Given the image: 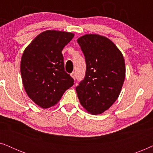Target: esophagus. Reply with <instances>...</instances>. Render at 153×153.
<instances>
[{
    "mask_svg": "<svg viewBox=\"0 0 153 153\" xmlns=\"http://www.w3.org/2000/svg\"><path fill=\"white\" fill-rule=\"evenodd\" d=\"M71 76H72L74 79H76V73H75V72H73L71 73Z\"/></svg>",
    "mask_w": 153,
    "mask_h": 153,
    "instance_id": "esophagus-1",
    "label": "esophagus"
}]
</instances>
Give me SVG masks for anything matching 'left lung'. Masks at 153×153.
<instances>
[{
	"label": "left lung",
	"instance_id": "1",
	"mask_svg": "<svg viewBox=\"0 0 153 153\" xmlns=\"http://www.w3.org/2000/svg\"><path fill=\"white\" fill-rule=\"evenodd\" d=\"M84 54V79L76 88L83 107L93 115L109 108L120 95L125 77V59L107 37L86 34L77 39Z\"/></svg>",
	"mask_w": 153,
	"mask_h": 153
}]
</instances>
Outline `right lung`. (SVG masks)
<instances>
[{
    "mask_svg": "<svg viewBox=\"0 0 153 153\" xmlns=\"http://www.w3.org/2000/svg\"><path fill=\"white\" fill-rule=\"evenodd\" d=\"M74 35L46 30L26 48L21 60L22 82L27 95L41 108L51 107L74 84L65 71L62 50Z\"/></svg>",
    "mask_w": 153,
    "mask_h": 153,
    "instance_id": "1",
    "label": "right lung"
}]
</instances>
